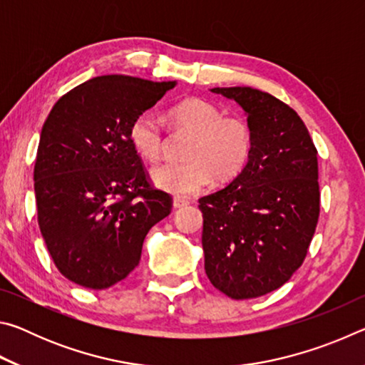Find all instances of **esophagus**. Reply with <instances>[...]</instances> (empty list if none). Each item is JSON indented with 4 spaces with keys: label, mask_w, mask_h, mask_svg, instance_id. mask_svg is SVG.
Wrapping results in <instances>:
<instances>
[{
    "label": "esophagus",
    "mask_w": 365,
    "mask_h": 365,
    "mask_svg": "<svg viewBox=\"0 0 365 365\" xmlns=\"http://www.w3.org/2000/svg\"><path fill=\"white\" fill-rule=\"evenodd\" d=\"M188 206V201L183 200V197H174V209H180Z\"/></svg>",
    "instance_id": "1"
}]
</instances>
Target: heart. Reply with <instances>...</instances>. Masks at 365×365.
I'll return each instance as SVG.
<instances>
[{
	"mask_svg": "<svg viewBox=\"0 0 365 365\" xmlns=\"http://www.w3.org/2000/svg\"><path fill=\"white\" fill-rule=\"evenodd\" d=\"M178 127L195 133L185 151L187 163H165L151 172L153 182L169 193L191 195L215 182L225 183L246 169L255 150L251 123L242 115H224L217 104L202 98H187L170 109ZM128 137L135 150L150 163L164 151V130L156 115L138 114Z\"/></svg>",
	"mask_w": 365,
	"mask_h": 365,
	"instance_id": "obj_1",
	"label": "heart"
}]
</instances>
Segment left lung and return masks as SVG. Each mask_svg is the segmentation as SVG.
<instances>
[{
  "label": "left lung",
  "instance_id": "obj_1",
  "mask_svg": "<svg viewBox=\"0 0 365 365\" xmlns=\"http://www.w3.org/2000/svg\"><path fill=\"white\" fill-rule=\"evenodd\" d=\"M211 91L246 110L255 150L242 174L200 197L206 275L228 298H259L307 256L320 214L317 148L279 98L250 86Z\"/></svg>",
  "mask_w": 365,
  "mask_h": 365
}]
</instances>
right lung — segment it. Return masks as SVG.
I'll use <instances>...</instances> for the list:
<instances>
[{
    "instance_id": "obj_1",
    "label": "right lung",
    "mask_w": 365,
    "mask_h": 365,
    "mask_svg": "<svg viewBox=\"0 0 365 365\" xmlns=\"http://www.w3.org/2000/svg\"><path fill=\"white\" fill-rule=\"evenodd\" d=\"M175 82L101 76L67 91L43 123L34 168L36 215L53 262L90 289L137 267L146 233L172 211L128 128Z\"/></svg>"
}]
</instances>
